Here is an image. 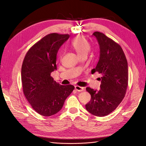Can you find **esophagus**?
I'll return each mask as SVG.
<instances>
[{
    "label": "esophagus",
    "mask_w": 146,
    "mask_h": 146,
    "mask_svg": "<svg viewBox=\"0 0 146 146\" xmlns=\"http://www.w3.org/2000/svg\"><path fill=\"white\" fill-rule=\"evenodd\" d=\"M75 89L77 90V91L78 92H82L84 90V87H80L79 86H75Z\"/></svg>",
    "instance_id": "34e87169"
}]
</instances>
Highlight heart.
Listing matches in <instances>:
<instances>
[{"instance_id":"1","label":"heart","mask_w":146,"mask_h":146,"mask_svg":"<svg viewBox=\"0 0 146 146\" xmlns=\"http://www.w3.org/2000/svg\"><path fill=\"white\" fill-rule=\"evenodd\" d=\"M72 46L77 54L81 57L86 56L90 50V45L85 38L82 36L76 37L72 42Z\"/></svg>"}]
</instances>
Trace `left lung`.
Here are the masks:
<instances>
[{
    "mask_svg": "<svg viewBox=\"0 0 146 146\" xmlns=\"http://www.w3.org/2000/svg\"><path fill=\"white\" fill-rule=\"evenodd\" d=\"M99 46L98 63L92 73L102 74L100 89L87 87L91 99L86 104L90 114L98 117L109 114L117 108L126 93L128 86L127 61L122 48L111 38L99 32H94Z\"/></svg>",
    "mask_w": 146,
    "mask_h": 146,
    "instance_id": "obj_1",
    "label": "left lung"
}]
</instances>
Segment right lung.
<instances>
[{"instance_id":"obj_1","label":"right lung","mask_w":146,"mask_h":146,"mask_svg":"<svg viewBox=\"0 0 146 146\" xmlns=\"http://www.w3.org/2000/svg\"><path fill=\"white\" fill-rule=\"evenodd\" d=\"M69 34L52 33L44 37L28 50L22 63L23 92L35 111L44 116L56 114L74 89L72 85L57 83L50 74L57 70V54Z\"/></svg>"}]
</instances>
